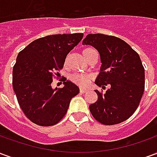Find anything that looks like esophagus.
<instances>
[{"label": "esophagus", "mask_w": 157, "mask_h": 157, "mask_svg": "<svg viewBox=\"0 0 157 157\" xmlns=\"http://www.w3.org/2000/svg\"><path fill=\"white\" fill-rule=\"evenodd\" d=\"M87 92V90H86V89H84V88L80 89V92H81V93H85V92Z\"/></svg>", "instance_id": "esophagus-1"}]
</instances>
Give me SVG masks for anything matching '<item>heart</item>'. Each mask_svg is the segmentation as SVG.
Here are the masks:
<instances>
[{
  "label": "heart",
  "mask_w": 157,
  "mask_h": 157,
  "mask_svg": "<svg viewBox=\"0 0 157 157\" xmlns=\"http://www.w3.org/2000/svg\"><path fill=\"white\" fill-rule=\"evenodd\" d=\"M92 50H94L92 48H86L82 50V54L86 58V56L88 55L89 53ZM92 76L88 74H82V73H75L72 74L70 76V80L72 83H74L75 85L81 86V87H86L90 84V82L92 81Z\"/></svg>",
  "instance_id": "obj_1"
}]
</instances>
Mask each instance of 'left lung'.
I'll use <instances>...</instances> for the list:
<instances>
[{"instance_id":"1","label":"left lung","mask_w":157,"mask_h":157,"mask_svg":"<svg viewBox=\"0 0 157 157\" xmlns=\"http://www.w3.org/2000/svg\"><path fill=\"white\" fill-rule=\"evenodd\" d=\"M82 44L93 46L101 56L102 67L96 84L110 88L96 90L97 102L89 106L97 121L105 125L120 124L135 112L145 91V69L138 53L115 36L88 34Z\"/></svg>"}]
</instances>
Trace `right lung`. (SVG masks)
<instances>
[{"label":"right lung","instance_id":"obj_1","mask_svg":"<svg viewBox=\"0 0 157 157\" xmlns=\"http://www.w3.org/2000/svg\"><path fill=\"white\" fill-rule=\"evenodd\" d=\"M83 33L54 34L38 39L19 52L12 71V86L27 118L40 126H52L64 118L79 87L66 81L64 87L52 89L65 58Z\"/></svg>","mask_w":157,"mask_h":157}]
</instances>
